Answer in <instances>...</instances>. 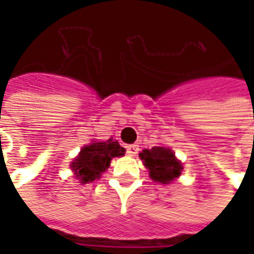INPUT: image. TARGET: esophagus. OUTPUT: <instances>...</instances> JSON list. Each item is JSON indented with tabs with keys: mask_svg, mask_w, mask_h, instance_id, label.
<instances>
[{
	"mask_svg": "<svg viewBox=\"0 0 254 254\" xmlns=\"http://www.w3.org/2000/svg\"><path fill=\"white\" fill-rule=\"evenodd\" d=\"M137 152H138V145H136V144L127 145V154L129 155V156H134Z\"/></svg>",
	"mask_w": 254,
	"mask_h": 254,
	"instance_id": "esophagus-1",
	"label": "esophagus"
}]
</instances>
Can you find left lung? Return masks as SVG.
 Instances as JSON below:
<instances>
[{
  "instance_id": "1",
  "label": "left lung",
  "mask_w": 254,
  "mask_h": 254,
  "mask_svg": "<svg viewBox=\"0 0 254 254\" xmlns=\"http://www.w3.org/2000/svg\"><path fill=\"white\" fill-rule=\"evenodd\" d=\"M140 158L149 170V177L156 182L169 184L181 174V162L176 159L174 152L169 148L154 147L144 149L140 152Z\"/></svg>"
}]
</instances>
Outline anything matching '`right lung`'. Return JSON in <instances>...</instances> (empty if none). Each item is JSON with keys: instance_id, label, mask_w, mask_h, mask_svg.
Segmentation results:
<instances>
[{"instance_id": "right-lung-1", "label": "right lung", "mask_w": 254, "mask_h": 254, "mask_svg": "<svg viewBox=\"0 0 254 254\" xmlns=\"http://www.w3.org/2000/svg\"><path fill=\"white\" fill-rule=\"evenodd\" d=\"M124 154L125 148L111 138L103 143H91L81 148V152L73 160L70 167L74 170L76 178L81 184H87L100 178V174L110 166V160Z\"/></svg>"}]
</instances>
